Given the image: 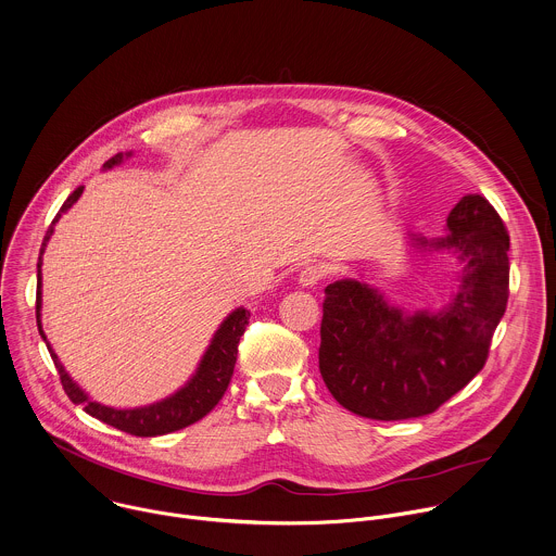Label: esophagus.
Returning a JSON list of instances; mask_svg holds the SVG:
<instances>
[{"mask_svg":"<svg viewBox=\"0 0 556 556\" xmlns=\"http://www.w3.org/2000/svg\"><path fill=\"white\" fill-rule=\"evenodd\" d=\"M320 279H323V270H320L318 266H314V264L305 266V268L299 273V283H301L303 288H312V286H316Z\"/></svg>","mask_w":556,"mask_h":556,"instance_id":"esophagus-1","label":"esophagus"}]
</instances>
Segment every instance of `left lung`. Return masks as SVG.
Returning <instances> with one entry per match:
<instances>
[{
    "label": "left lung",
    "instance_id": "8db88e82",
    "mask_svg": "<svg viewBox=\"0 0 556 556\" xmlns=\"http://www.w3.org/2000/svg\"><path fill=\"white\" fill-rule=\"evenodd\" d=\"M448 236L407 233L420 251H448L462 264L440 309H403L357 279L325 288L320 375L333 399L372 420L433 414L485 366L509 299V233L492 203L464 197L446 218Z\"/></svg>",
    "mask_w": 556,
    "mask_h": 556
}]
</instances>
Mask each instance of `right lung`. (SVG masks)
I'll return each mask as SVG.
<instances>
[{
    "mask_svg": "<svg viewBox=\"0 0 556 556\" xmlns=\"http://www.w3.org/2000/svg\"><path fill=\"white\" fill-rule=\"evenodd\" d=\"M131 153H125V157H129ZM123 162V153H116L114 157H110L103 168H112L116 164ZM84 192V186H79L77 190H73L68 194V199L62 203L60 212L55 214L51 227L47 229L45 233V240H42V247H40V257L45 253V247L53 233V225L58 223V218L81 197ZM38 257V283H36V325H38V333L40 338L45 340L47 349H49V355L55 364V370L60 375V381H62V388L66 392V396L71 399V403L75 405H81L84 412L118 431H125L129 435H136V438H155V435H166V433H173V431H179L188 425H194L197 420H201L203 416H207L216 405L218 401L223 399L229 381H231V375H233V366H236V355H238V342L249 325V316L251 312L244 309V307H238L233 309L223 323L220 327L216 329L207 351L203 353L199 366H197V372L190 377V381L179 388L175 394L153 403V405H144V407H134V409H114V407H108V405H101L92 399H88V394L68 377V372L64 370V366L60 364L58 355L53 353V349L49 346L47 338H45V331H42V325H40V305H42V299H40V266H42V260Z\"/></svg>",
    "mask_w": 556,
    "mask_h": 556,
    "instance_id": "obj_1",
    "label": "right lung"
}]
</instances>
